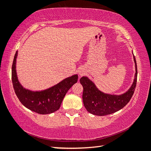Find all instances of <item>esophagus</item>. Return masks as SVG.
I'll return each instance as SVG.
<instances>
[{"mask_svg":"<svg viewBox=\"0 0 151 151\" xmlns=\"http://www.w3.org/2000/svg\"><path fill=\"white\" fill-rule=\"evenodd\" d=\"M85 73H86V69L85 68H81L78 70L79 76H83V75H85Z\"/></svg>","mask_w":151,"mask_h":151,"instance_id":"34e87169","label":"esophagus"}]
</instances>
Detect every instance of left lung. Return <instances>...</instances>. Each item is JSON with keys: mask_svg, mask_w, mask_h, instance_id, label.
<instances>
[{"mask_svg": "<svg viewBox=\"0 0 151 151\" xmlns=\"http://www.w3.org/2000/svg\"><path fill=\"white\" fill-rule=\"evenodd\" d=\"M133 59L135 65L133 82L129 90L119 95L103 93L88 76H82L80 83L83 87V101L86 111L96 116H105L116 112L127 105L133 95L137 85V66L134 55Z\"/></svg>", "mask_w": 151, "mask_h": 151, "instance_id": "1", "label": "left lung"}]
</instances>
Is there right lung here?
<instances>
[{
	"instance_id": "obj_1",
	"label": "right lung",
	"mask_w": 151,
	"mask_h": 151,
	"mask_svg": "<svg viewBox=\"0 0 151 151\" xmlns=\"http://www.w3.org/2000/svg\"><path fill=\"white\" fill-rule=\"evenodd\" d=\"M17 56L18 51L15 53L12 66V81L14 92L20 103L38 114H48L57 111L68 91L77 83V74L68 76L45 90L31 91L23 87L18 79L16 69Z\"/></svg>"
}]
</instances>
